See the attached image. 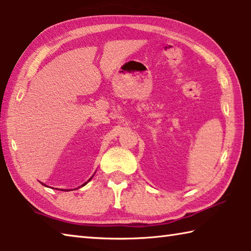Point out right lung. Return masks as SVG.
Segmentation results:
<instances>
[{"instance_id":"add662e5","label":"right lung","mask_w":251,"mask_h":251,"mask_svg":"<svg viewBox=\"0 0 251 251\" xmlns=\"http://www.w3.org/2000/svg\"><path fill=\"white\" fill-rule=\"evenodd\" d=\"M91 178H92V177H91ZM91 178H90V179H91ZM90 179H89V181H90ZM89 181H88V182H89ZM88 182H86V183H85V184H83V185H86V184H87V183H88ZM83 185H81V186H83ZM65 191H66V190H65ZM68 191H69V190H68Z\"/></svg>"}]
</instances>
